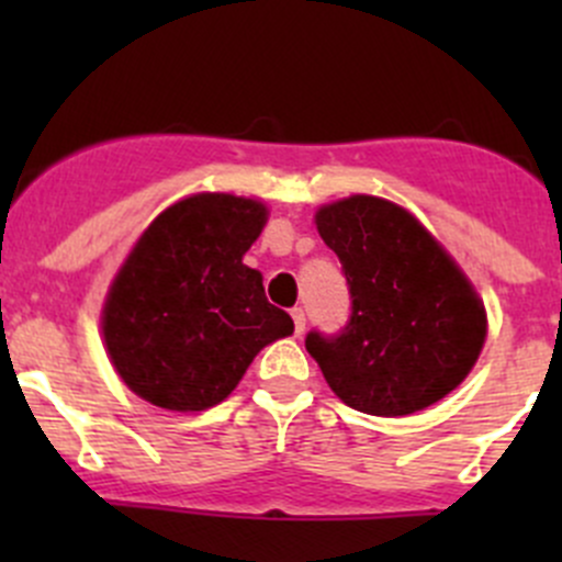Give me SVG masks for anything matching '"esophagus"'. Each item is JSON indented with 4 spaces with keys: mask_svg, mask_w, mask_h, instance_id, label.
Wrapping results in <instances>:
<instances>
[{
    "mask_svg": "<svg viewBox=\"0 0 562 562\" xmlns=\"http://www.w3.org/2000/svg\"><path fill=\"white\" fill-rule=\"evenodd\" d=\"M291 317H293V323H296V337H302V334H304V323H307V317H304V310L302 307H293L291 310Z\"/></svg>",
    "mask_w": 562,
    "mask_h": 562,
    "instance_id": "1",
    "label": "esophagus"
}]
</instances>
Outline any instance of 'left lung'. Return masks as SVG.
I'll return each instance as SVG.
<instances>
[{
    "instance_id": "obj_1",
    "label": "left lung",
    "mask_w": 562,
    "mask_h": 562,
    "mask_svg": "<svg viewBox=\"0 0 562 562\" xmlns=\"http://www.w3.org/2000/svg\"><path fill=\"white\" fill-rule=\"evenodd\" d=\"M348 277L353 315L339 337H307L334 394L370 416H411L451 394L486 342V307L422 220L378 195L315 212Z\"/></svg>"
}]
</instances>
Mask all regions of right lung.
<instances>
[{"instance_id":"add662e5","label":"right lung","mask_w":562,"mask_h":562,"mask_svg":"<svg viewBox=\"0 0 562 562\" xmlns=\"http://www.w3.org/2000/svg\"><path fill=\"white\" fill-rule=\"evenodd\" d=\"M269 206L234 192H195L162 209L108 285L100 331L122 383L173 413L228 400L266 345L293 334L245 252Z\"/></svg>"}]
</instances>
